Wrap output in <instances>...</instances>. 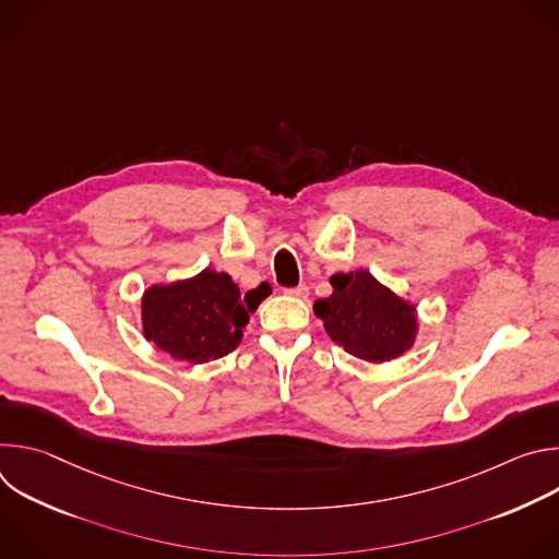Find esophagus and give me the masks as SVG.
Segmentation results:
<instances>
[{
  "mask_svg": "<svg viewBox=\"0 0 559 559\" xmlns=\"http://www.w3.org/2000/svg\"><path fill=\"white\" fill-rule=\"evenodd\" d=\"M287 296H294V298H307L309 296V287L307 285H298V287H292V289H285Z\"/></svg>",
  "mask_w": 559,
  "mask_h": 559,
  "instance_id": "34e87169",
  "label": "esophagus"
}]
</instances>
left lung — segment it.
I'll list each match as a JSON object with an SVG mask.
<instances>
[{
  "label": "left lung",
  "instance_id": "1",
  "mask_svg": "<svg viewBox=\"0 0 559 559\" xmlns=\"http://www.w3.org/2000/svg\"><path fill=\"white\" fill-rule=\"evenodd\" d=\"M334 292L313 302L330 338L367 362H389L407 354L418 336V309L382 285L371 272L356 270L330 278Z\"/></svg>",
  "mask_w": 559,
  "mask_h": 559
}]
</instances>
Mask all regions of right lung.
Segmentation results:
<instances>
[{"label":"right lung","instance_id":"add662e5","mask_svg":"<svg viewBox=\"0 0 559 559\" xmlns=\"http://www.w3.org/2000/svg\"><path fill=\"white\" fill-rule=\"evenodd\" d=\"M270 294L272 287L261 283L241 296L225 272L210 267L190 278L154 283L141 296L143 338L192 365L223 358L241 343L250 313Z\"/></svg>","mask_w":559,"mask_h":559}]
</instances>
